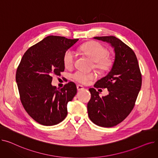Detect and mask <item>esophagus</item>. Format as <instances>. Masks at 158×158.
<instances>
[{"instance_id":"34e87169","label":"esophagus","mask_w":158,"mask_h":158,"mask_svg":"<svg viewBox=\"0 0 158 158\" xmlns=\"http://www.w3.org/2000/svg\"><path fill=\"white\" fill-rule=\"evenodd\" d=\"M77 90H78V91H80V90L83 89H84V87L82 86V85H77Z\"/></svg>"}]
</instances>
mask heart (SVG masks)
Listing matches in <instances>:
<instances>
[{"instance_id": "1", "label": "heart", "mask_w": 158, "mask_h": 158, "mask_svg": "<svg viewBox=\"0 0 158 158\" xmlns=\"http://www.w3.org/2000/svg\"><path fill=\"white\" fill-rule=\"evenodd\" d=\"M81 51L89 57L94 62V66L101 72H108L113 66V60L107 55V49L98 42H89L81 47ZM76 55L73 51L68 50L64 54L63 63L66 69L72 68L75 61ZM76 81L82 84H86L92 79L95 78L94 72H84L76 71L72 75Z\"/></svg>"}]
</instances>
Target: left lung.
<instances>
[{
    "label": "left lung",
    "mask_w": 158,
    "mask_h": 158,
    "mask_svg": "<svg viewBox=\"0 0 158 158\" xmlns=\"http://www.w3.org/2000/svg\"><path fill=\"white\" fill-rule=\"evenodd\" d=\"M94 39L109 44L114 59L108 73L94 85L107 88L109 94L101 97L95 88H89L92 97L87 105L88 113L96 125L111 127L122 122L133 109L142 86V75L134 51L122 41L113 36Z\"/></svg>",
    "instance_id": "1"
}]
</instances>
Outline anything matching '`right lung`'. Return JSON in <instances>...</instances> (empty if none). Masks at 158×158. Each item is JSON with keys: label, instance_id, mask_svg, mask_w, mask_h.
Here are the masks:
<instances>
[{"label": "right lung", "instance_id": "add662e5", "mask_svg": "<svg viewBox=\"0 0 158 158\" xmlns=\"http://www.w3.org/2000/svg\"><path fill=\"white\" fill-rule=\"evenodd\" d=\"M79 39L48 36L30 47L23 54L16 70L22 104L33 119L43 126H54L67 115V104L77 94L69 82L61 89L52 86V73L64 70L63 56Z\"/></svg>", "mask_w": 158, "mask_h": 158}]
</instances>
